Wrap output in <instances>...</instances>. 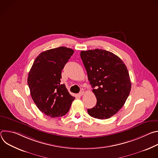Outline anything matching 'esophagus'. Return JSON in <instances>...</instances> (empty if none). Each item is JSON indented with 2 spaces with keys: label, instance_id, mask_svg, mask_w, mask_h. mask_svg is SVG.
I'll return each mask as SVG.
<instances>
[{
  "label": "esophagus",
  "instance_id": "1",
  "mask_svg": "<svg viewBox=\"0 0 158 158\" xmlns=\"http://www.w3.org/2000/svg\"><path fill=\"white\" fill-rule=\"evenodd\" d=\"M84 91H83V90H82V91H81L79 93V96H82V95H84Z\"/></svg>",
  "mask_w": 158,
  "mask_h": 158
}]
</instances>
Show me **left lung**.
Here are the masks:
<instances>
[{
    "label": "left lung",
    "instance_id": "8db88e82",
    "mask_svg": "<svg viewBox=\"0 0 158 158\" xmlns=\"http://www.w3.org/2000/svg\"><path fill=\"white\" fill-rule=\"evenodd\" d=\"M80 55L97 99L88 114L99 119L110 118L122 108L131 91L127 67L118 56L106 50L82 51Z\"/></svg>",
    "mask_w": 158,
    "mask_h": 158
}]
</instances>
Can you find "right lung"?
I'll list each match as a JSON object with an SVG mask.
<instances>
[{
  "label": "right lung",
  "instance_id": "obj_1",
  "mask_svg": "<svg viewBox=\"0 0 158 158\" xmlns=\"http://www.w3.org/2000/svg\"><path fill=\"white\" fill-rule=\"evenodd\" d=\"M74 52L65 47L44 51L35 58L29 73L31 97L38 109L51 118L66 114L75 99L60 83L62 70Z\"/></svg>",
  "mask_w": 158,
  "mask_h": 158
}]
</instances>
